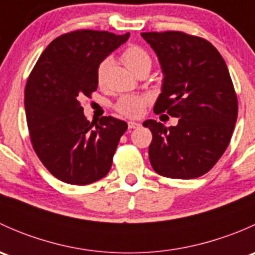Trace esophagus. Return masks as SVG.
I'll return each mask as SVG.
<instances>
[{"label": "esophagus", "instance_id": "34e87169", "mask_svg": "<svg viewBox=\"0 0 255 255\" xmlns=\"http://www.w3.org/2000/svg\"><path fill=\"white\" fill-rule=\"evenodd\" d=\"M139 127H140V123L134 122V121H129V122H128V128H129V129H134V128H139Z\"/></svg>", "mask_w": 255, "mask_h": 255}]
</instances>
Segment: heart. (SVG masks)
<instances>
[{
    "instance_id": "heart-1",
    "label": "heart",
    "mask_w": 255,
    "mask_h": 255,
    "mask_svg": "<svg viewBox=\"0 0 255 255\" xmlns=\"http://www.w3.org/2000/svg\"><path fill=\"white\" fill-rule=\"evenodd\" d=\"M122 60L125 65L127 66L129 70L134 73L138 68L140 66H150L151 65V59L146 50L143 48L137 47V45H130L122 53ZM109 61H104L101 65L99 66V71H97V78L99 81L101 82L104 80L105 70ZM149 99L143 95H125L118 100L117 105H116V110L118 112L122 113L123 116L127 117H138L142 115L144 111V107L148 104Z\"/></svg>"
}]
</instances>
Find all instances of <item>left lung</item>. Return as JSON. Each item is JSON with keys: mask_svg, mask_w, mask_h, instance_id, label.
Returning <instances> with one entry per match:
<instances>
[{"mask_svg": "<svg viewBox=\"0 0 255 255\" xmlns=\"http://www.w3.org/2000/svg\"><path fill=\"white\" fill-rule=\"evenodd\" d=\"M142 37L155 51L164 76L154 112L179 118L171 127L143 122L153 134L151 166L171 179L204 175L227 149L237 121L238 101L226 61L210 42L186 33Z\"/></svg>", "mask_w": 255, "mask_h": 255, "instance_id": "obj_1", "label": "left lung"}]
</instances>
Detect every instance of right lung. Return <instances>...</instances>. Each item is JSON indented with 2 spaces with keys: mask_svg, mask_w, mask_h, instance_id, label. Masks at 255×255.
I'll return each mask as SVG.
<instances>
[{
  "mask_svg": "<svg viewBox=\"0 0 255 255\" xmlns=\"http://www.w3.org/2000/svg\"><path fill=\"white\" fill-rule=\"evenodd\" d=\"M128 38L129 33L90 29L63 34L43 51L28 78L24 109L33 148L66 184H92L111 169L127 123L111 116L89 122L80 100L96 91L100 64Z\"/></svg>",
  "mask_w": 255,
  "mask_h": 255,
  "instance_id": "1",
  "label": "right lung"
}]
</instances>
